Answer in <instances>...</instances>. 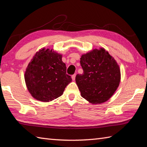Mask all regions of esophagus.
<instances>
[{
    "instance_id": "obj_1",
    "label": "esophagus",
    "mask_w": 147,
    "mask_h": 147,
    "mask_svg": "<svg viewBox=\"0 0 147 147\" xmlns=\"http://www.w3.org/2000/svg\"><path fill=\"white\" fill-rule=\"evenodd\" d=\"M71 78H72V80H73V81L75 80V78H76V74H74L73 75H72Z\"/></svg>"
}]
</instances>
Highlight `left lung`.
I'll use <instances>...</instances> for the list:
<instances>
[{
	"label": "left lung",
	"mask_w": 147,
	"mask_h": 147,
	"mask_svg": "<svg viewBox=\"0 0 147 147\" xmlns=\"http://www.w3.org/2000/svg\"><path fill=\"white\" fill-rule=\"evenodd\" d=\"M80 64L83 73L77 74L75 80L82 97L92 104L107 101L121 81L116 61L104 48H100L83 54Z\"/></svg>",
	"instance_id": "8db88e82"
}]
</instances>
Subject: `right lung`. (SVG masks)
Wrapping results in <instances>:
<instances>
[{
    "instance_id": "add662e5",
    "label": "right lung",
    "mask_w": 147,
    "mask_h": 147,
    "mask_svg": "<svg viewBox=\"0 0 147 147\" xmlns=\"http://www.w3.org/2000/svg\"><path fill=\"white\" fill-rule=\"evenodd\" d=\"M24 80L34 98L47 102L61 96L72 79L66 74L62 55L53 49L43 48L36 52L28 65Z\"/></svg>"
}]
</instances>
